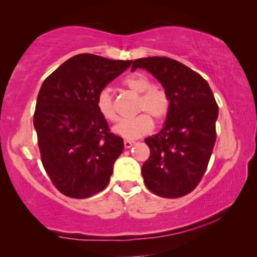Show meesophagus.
<instances>
[{"label":"esophagus","instance_id":"34e87169","mask_svg":"<svg viewBox=\"0 0 257 257\" xmlns=\"http://www.w3.org/2000/svg\"><path fill=\"white\" fill-rule=\"evenodd\" d=\"M123 144H124L125 149H130V147L134 145V142H132V141H124Z\"/></svg>","mask_w":257,"mask_h":257}]
</instances>
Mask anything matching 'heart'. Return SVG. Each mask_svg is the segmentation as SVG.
Wrapping results in <instances>:
<instances>
[{
    "label": "heart",
    "mask_w": 257,
    "mask_h": 257,
    "mask_svg": "<svg viewBox=\"0 0 257 257\" xmlns=\"http://www.w3.org/2000/svg\"><path fill=\"white\" fill-rule=\"evenodd\" d=\"M123 85L133 93L139 95L137 113L143 114L130 120L122 121L114 132L127 139H136L149 134L153 129V121H163L170 111V97L167 90L161 86L153 85L151 79L143 73H133L123 80ZM96 107L104 119L111 122H118L119 114L116 112L114 99L110 90H99L96 96Z\"/></svg>",
    "instance_id": "obj_1"
}]
</instances>
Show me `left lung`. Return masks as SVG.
<instances>
[{
	"label": "left lung",
	"mask_w": 257,
	"mask_h": 257,
	"mask_svg": "<svg viewBox=\"0 0 257 257\" xmlns=\"http://www.w3.org/2000/svg\"><path fill=\"white\" fill-rule=\"evenodd\" d=\"M152 73L170 97V111L161 132L145 139L151 155L143 164L147 188L164 198H178L196 188L215 144L219 107L199 73L165 56L133 62Z\"/></svg>",
	"instance_id": "obj_1"
}]
</instances>
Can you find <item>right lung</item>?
Returning <instances> with one entry per match:
<instances>
[{"label":"right lung","instance_id":"right-lung-1","mask_svg":"<svg viewBox=\"0 0 257 257\" xmlns=\"http://www.w3.org/2000/svg\"><path fill=\"white\" fill-rule=\"evenodd\" d=\"M132 62L78 54L42 84L34 113L42 163L68 197H90L110 182L123 139L110 132L96 96Z\"/></svg>","mask_w":257,"mask_h":257}]
</instances>
